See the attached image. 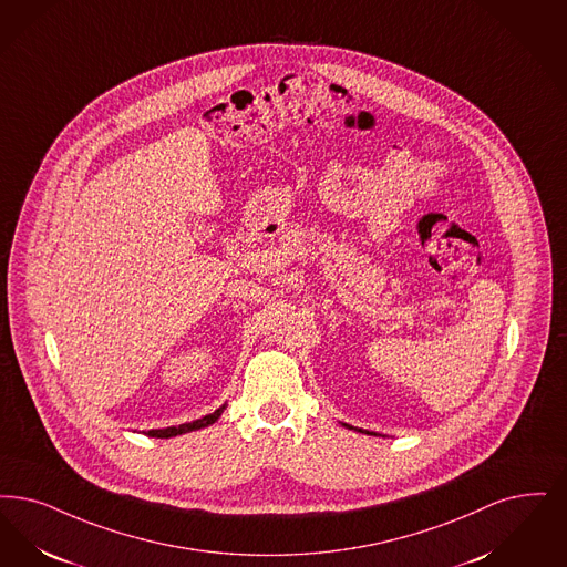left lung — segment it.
<instances>
[{
    "label": "left lung",
    "instance_id": "obj_1",
    "mask_svg": "<svg viewBox=\"0 0 567 567\" xmlns=\"http://www.w3.org/2000/svg\"><path fill=\"white\" fill-rule=\"evenodd\" d=\"M341 426H346V429H350V431L363 432V434H373V436H380L378 432L363 431V429H354V426H350V424H343V422H341Z\"/></svg>",
    "mask_w": 567,
    "mask_h": 567
}]
</instances>
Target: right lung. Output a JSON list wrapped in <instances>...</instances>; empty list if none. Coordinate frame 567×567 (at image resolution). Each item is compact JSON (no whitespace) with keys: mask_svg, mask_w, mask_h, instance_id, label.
I'll list each match as a JSON object with an SVG mask.
<instances>
[{"mask_svg":"<svg viewBox=\"0 0 567 567\" xmlns=\"http://www.w3.org/2000/svg\"><path fill=\"white\" fill-rule=\"evenodd\" d=\"M224 409H226V405L215 409L213 413L204 415L200 420H194V422H187V424H179V426H168V429H154V431H147L145 434H147V436H154V439H171V436H179V434H185V432L200 431V429H206V426L215 424V422L221 417Z\"/></svg>","mask_w":567,"mask_h":567,"instance_id":"add662e5","label":"right lung"}]
</instances>
